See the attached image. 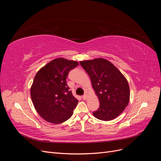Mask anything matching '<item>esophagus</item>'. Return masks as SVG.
I'll list each match as a JSON object with an SVG mask.
<instances>
[{
    "label": "esophagus",
    "instance_id": "obj_1",
    "mask_svg": "<svg viewBox=\"0 0 161 161\" xmlns=\"http://www.w3.org/2000/svg\"><path fill=\"white\" fill-rule=\"evenodd\" d=\"M82 99H83L84 100H86V98H87V95H86V94H85L84 95H82Z\"/></svg>",
    "mask_w": 161,
    "mask_h": 161
}]
</instances>
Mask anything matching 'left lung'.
Masks as SVG:
<instances>
[{
    "label": "left lung",
    "instance_id": "1",
    "mask_svg": "<svg viewBox=\"0 0 161 161\" xmlns=\"http://www.w3.org/2000/svg\"><path fill=\"white\" fill-rule=\"evenodd\" d=\"M91 78L92 88L99 100L96 118L109 121L120 115L128 105L130 87L124 76L110 62L103 58L80 62Z\"/></svg>",
    "mask_w": 161,
    "mask_h": 161
}]
</instances>
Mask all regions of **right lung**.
Segmentation results:
<instances>
[{"instance_id":"add662e5","label":"right lung","mask_w":161,"mask_h":161,"mask_svg":"<svg viewBox=\"0 0 161 161\" xmlns=\"http://www.w3.org/2000/svg\"><path fill=\"white\" fill-rule=\"evenodd\" d=\"M79 62L56 58L39 70L31 87L34 108L48 122L60 124L73 114L78 101L66 83L69 72L79 66Z\"/></svg>"}]
</instances>
